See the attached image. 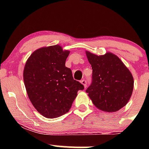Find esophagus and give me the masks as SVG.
<instances>
[{"label":"esophagus","instance_id":"34e87169","mask_svg":"<svg viewBox=\"0 0 149 149\" xmlns=\"http://www.w3.org/2000/svg\"><path fill=\"white\" fill-rule=\"evenodd\" d=\"M80 83H81L82 84L84 85L85 88H86V87H87V80H85V79L81 80V81H80Z\"/></svg>","mask_w":149,"mask_h":149}]
</instances>
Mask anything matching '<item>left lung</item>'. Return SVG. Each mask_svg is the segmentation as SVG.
Segmentation results:
<instances>
[{"instance_id": "1", "label": "left lung", "mask_w": 149, "mask_h": 149, "mask_svg": "<svg viewBox=\"0 0 149 149\" xmlns=\"http://www.w3.org/2000/svg\"><path fill=\"white\" fill-rule=\"evenodd\" d=\"M92 69V83L86 90L100 110L116 112L127 104L132 96L134 79L117 56L111 52L98 56L86 51Z\"/></svg>"}]
</instances>
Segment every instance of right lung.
I'll return each mask as SVG.
<instances>
[{"mask_svg":"<svg viewBox=\"0 0 149 149\" xmlns=\"http://www.w3.org/2000/svg\"><path fill=\"white\" fill-rule=\"evenodd\" d=\"M69 53L58 45L41 47L26 62L23 76L27 95L35 109L47 118L66 113L78 90L84 89L65 66Z\"/></svg>","mask_w":149,"mask_h":149,"instance_id":"obj_1","label":"right lung"}]
</instances>
